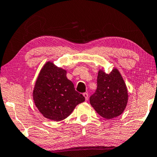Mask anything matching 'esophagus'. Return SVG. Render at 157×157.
Returning a JSON list of instances; mask_svg holds the SVG:
<instances>
[{"label":"esophagus","instance_id":"1","mask_svg":"<svg viewBox=\"0 0 157 157\" xmlns=\"http://www.w3.org/2000/svg\"><path fill=\"white\" fill-rule=\"evenodd\" d=\"M83 95H84V97L85 98V100H87L89 99V96H88V93H86V92H85V93L83 94Z\"/></svg>","mask_w":157,"mask_h":157}]
</instances>
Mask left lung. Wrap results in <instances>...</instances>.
<instances>
[{"label": "left lung", "instance_id": "left-lung-1", "mask_svg": "<svg viewBox=\"0 0 157 157\" xmlns=\"http://www.w3.org/2000/svg\"><path fill=\"white\" fill-rule=\"evenodd\" d=\"M97 84L95 92L90 98L91 105L105 119H113L121 115L127 106L128 93L119 71L114 68L107 74L100 70Z\"/></svg>", "mask_w": 157, "mask_h": 157}]
</instances>
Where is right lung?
Returning <instances> with one entry per match:
<instances>
[{
    "instance_id": "right-lung-1",
    "label": "right lung",
    "mask_w": 157,
    "mask_h": 157,
    "mask_svg": "<svg viewBox=\"0 0 157 157\" xmlns=\"http://www.w3.org/2000/svg\"><path fill=\"white\" fill-rule=\"evenodd\" d=\"M34 102L44 117L59 121L68 117L84 97L75 90L66 77V71L48 62L36 80L33 90Z\"/></svg>"
}]
</instances>
